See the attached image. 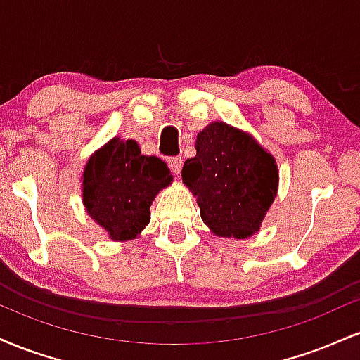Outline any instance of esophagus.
<instances>
[{
    "label": "esophagus",
    "mask_w": 360,
    "mask_h": 360,
    "mask_svg": "<svg viewBox=\"0 0 360 360\" xmlns=\"http://www.w3.org/2000/svg\"><path fill=\"white\" fill-rule=\"evenodd\" d=\"M169 167H171V171L174 172V174H179L181 169H183V159H181V157H171V159H169Z\"/></svg>",
    "instance_id": "34e87169"
}]
</instances>
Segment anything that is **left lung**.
<instances>
[{
  "mask_svg": "<svg viewBox=\"0 0 360 360\" xmlns=\"http://www.w3.org/2000/svg\"><path fill=\"white\" fill-rule=\"evenodd\" d=\"M194 147L196 155L184 162L183 183L196 196L210 232L237 240L257 233L279 188L271 152L225 122L210 123Z\"/></svg>",
  "mask_w": 360,
  "mask_h": 360,
  "instance_id": "left-lung-1",
  "label": "left lung"
}]
</instances>
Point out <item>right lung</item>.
I'll use <instances>...</instances> for the list:
<instances>
[{
    "instance_id": "add662e5",
    "label": "right lung",
    "mask_w": 360,
    "mask_h": 360,
    "mask_svg": "<svg viewBox=\"0 0 360 360\" xmlns=\"http://www.w3.org/2000/svg\"><path fill=\"white\" fill-rule=\"evenodd\" d=\"M171 183L166 162L142 155L137 140L115 137L86 162L82 205L111 240H134L150 221L152 201Z\"/></svg>"
}]
</instances>
